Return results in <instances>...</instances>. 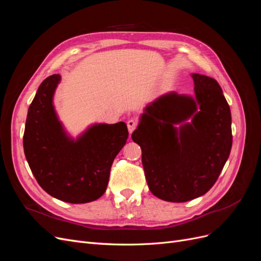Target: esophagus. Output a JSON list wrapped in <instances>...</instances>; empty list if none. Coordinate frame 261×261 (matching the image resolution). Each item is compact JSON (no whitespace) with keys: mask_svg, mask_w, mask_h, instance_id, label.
<instances>
[{"mask_svg":"<svg viewBox=\"0 0 261 261\" xmlns=\"http://www.w3.org/2000/svg\"><path fill=\"white\" fill-rule=\"evenodd\" d=\"M137 121L134 120V118H130L129 121H127V128H128V132L132 134L134 130L136 129L137 127Z\"/></svg>","mask_w":261,"mask_h":261,"instance_id":"34e87169","label":"esophagus"}]
</instances>
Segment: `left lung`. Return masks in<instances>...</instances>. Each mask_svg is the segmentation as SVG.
Returning <instances> with one entry per match:
<instances>
[{
    "instance_id": "1",
    "label": "left lung",
    "mask_w": 261,
    "mask_h": 261,
    "mask_svg": "<svg viewBox=\"0 0 261 261\" xmlns=\"http://www.w3.org/2000/svg\"><path fill=\"white\" fill-rule=\"evenodd\" d=\"M192 77L195 98L176 92L158 98L132 134L141 148L150 192L165 201L185 202L206 194L232 148L231 110L220 85L204 75ZM189 118L192 122L185 123Z\"/></svg>"
}]
</instances>
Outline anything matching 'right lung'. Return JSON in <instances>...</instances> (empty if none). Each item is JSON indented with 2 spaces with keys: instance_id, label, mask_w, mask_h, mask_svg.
I'll return each mask as SVG.
<instances>
[{
  "instance_id": "add662e5",
  "label": "right lung",
  "mask_w": 261,
  "mask_h": 261,
  "mask_svg": "<svg viewBox=\"0 0 261 261\" xmlns=\"http://www.w3.org/2000/svg\"><path fill=\"white\" fill-rule=\"evenodd\" d=\"M61 76L41 83L28 109L23 151L38 184L57 199L86 203L105 194L112 163L128 138L127 126L96 124L76 140L63 129L53 108Z\"/></svg>"
}]
</instances>
